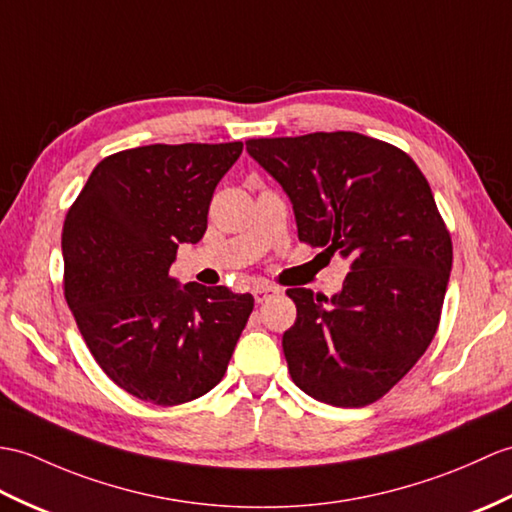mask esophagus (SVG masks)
I'll use <instances>...</instances> for the list:
<instances>
[{"mask_svg":"<svg viewBox=\"0 0 512 512\" xmlns=\"http://www.w3.org/2000/svg\"><path fill=\"white\" fill-rule=\"evenodd\" d=\"M281 290L275 288V285H257V288L253 290V296L257 303H264L268 299H272V296H277Z\"/></svg>","mask_w":512,"mask_h":512,"instance_id":"esophagus-1","label":"esophagus"}]
</instances>
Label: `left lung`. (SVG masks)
<instances>
[{
  "label": "left lung",
  "mask_w": 512,
  "mask_h": 512,
  "mask_svg": "<svg viewBox=\"0 0 512 512\" xmlns=\"http://www.w3.org/2000/svg\"><path fill=\"white\" fill-rule=\"evenodd\" d=\"M246 150L290 196L299 240L351 261L331 299L288 290L292 382L338 408L382 399L441 320L454 251L430 183L397 146L349 130L248 139Z\"/></svg>",
  "instance_id": "8db88e82"
}]
</instances>
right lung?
Instances as JSON below:
<instances>
[{
	"label": "right lung",
	"mask_w": 512,
	"mask_h": 512,
	"mask_svg": "<svg viewBox=\"0 0 512 512\" xmlns=\"http://www.w3.org/2000/svg\"><path fill=\"white\" fill-rule=\"evenodd\" d=\"M231 144H154L91 172L63 224L65 299L102 371L130 395L178 406L227 373L251 294L178 285V244L207 231L213 189L242 154Z\"/></svg>",
	"instance_id": "add662e5"
}]
</instances>
